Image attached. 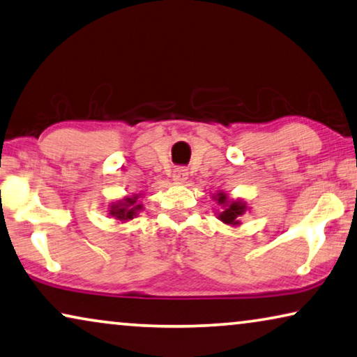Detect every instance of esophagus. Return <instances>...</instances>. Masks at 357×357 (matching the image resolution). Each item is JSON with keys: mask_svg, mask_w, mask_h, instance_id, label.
Returning a JSON list of instances; mask_svg holds the SVG:
<instances>
[{"mask_svg": "<svg viewBox=\"0 0 357 357\" xmlns=\"http://www.w3.org/2000/svg\"><path fill=\"white\" fill-rule=\"evenodd\" d=\"M188 169H185L184 167H179V168H174L173 172V179L176 181V183H184L185 179H188Z\"/></svg>", "mask_w": 357, "mask_h": 357, "instance_id": "esophagus-1", "label": "esophagus"}]
</instances>
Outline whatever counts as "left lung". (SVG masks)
<instances>
[{
    "mask_svg": "<svg viewBox=\"0 0 357 357\" xmlns=\"http://www.w3.org/2000/svg\"><path fill=\"white\" fill-rule=\"evenodd\" d=\"M218 204L225 205V210L221 211L220 220L222 222H226V225H238L237 218L243 215V211H245V205H243L242 202H231V204L227 205V197L222 192L218 194Z\"/></svg>",
    "mask_w": 357,
    "mask_h": 357,
    "instance_id": "8db88e82",
    "label": "left lung"
}]
</instances>
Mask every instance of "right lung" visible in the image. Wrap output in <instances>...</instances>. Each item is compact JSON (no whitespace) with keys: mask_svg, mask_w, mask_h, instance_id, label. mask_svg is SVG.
Masks as SVG:
<instances>
[{"mask_svg":"<svg viewBox=\"0 0 357 357\" xmlns=\"http://www.w3.org/2000/svg\"><path fill=\"white\" fill-rule=\"evenodd\" d=\"M141 205H136V197H131V199H125L120 204L112 205L110 215L115 216L116 220L120 221H126V220H132V216L136 215V210H139Z\"/></svg>","mask_w":357,"mask_h":357,"instance_id":"add662e5","label":"right lung"}]
</instances>
